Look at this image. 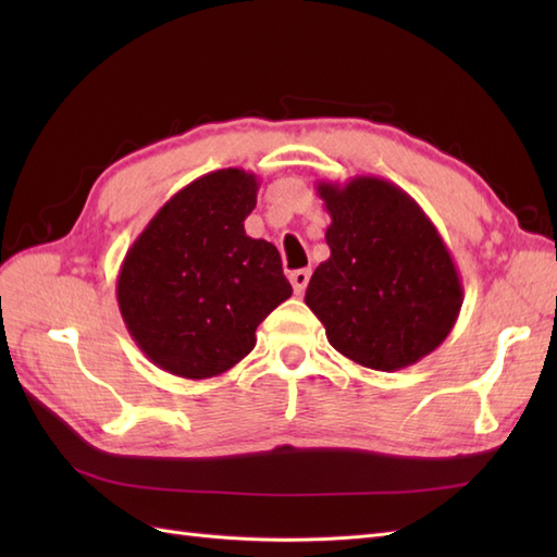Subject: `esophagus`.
Instances as JSON below:
<instances>
[{
    "instance_id": "1",
    "label": "esophagus",
    "mask_w": 557,
    "mask_h": 557,
    "mask_svg": "<svg viewBox=\"0 0 557 557\" xmlns=\"http://www.w3.org/2000/svg\"><path fill=\"white\" fill-rule=\"evenodd\" d=\"M309 280H311V270H294L292 275H289L294 294H299V297H301L306 285H309Z\"/></svg>"
}]
</instances>
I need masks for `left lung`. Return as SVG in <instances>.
<instances>
[{"mask_svg": "<svg viewBox=\"0 0 557 557\" xmlns=\"http://www.w3.org/2000/svg\"><path fill=\"white\" fill-rule=\"evenodd\" d=\"M330 215V258L311 275L306 306L342 357L393 373L429 357L465 301L443 236L407 191L381 176L318 182Z\"/></svg>", "mask_w": 557, "mask_h": 557, "instance_id": "1", "label": "left lung"}]
</instances>
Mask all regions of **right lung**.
<instances>
[{
	"mask_svg": "<svg viewBox=\"0 0 557 557\" xmlns=\"http://www.w3.org/2000/svg\"><path fill=\"white\" fill-rule=\"evenodd\" d=\"M256 174L198 176L164 203L128 248L116 301L140 351L180 377L203 381L256 347V327L292 297L277 248L251 239Z\"/></svg>",
	"mask_w": 557,
	"mask_h": 557,
	"instance_id": "right-lung-1",
	"label": "right lung"
}]
</instances>
